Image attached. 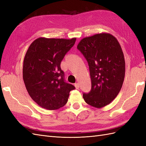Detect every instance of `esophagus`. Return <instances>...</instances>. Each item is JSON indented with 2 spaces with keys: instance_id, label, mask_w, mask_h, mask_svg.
Wrapping results in <instances>:
<instances>
[{
  "instance_id": "34e87169",
  "label": "esophagus",
  "mask_w": 146,
  "mask_h": 146,
  "mask_svg": "<svg viewBox=\"0 0 146 146\" xmlns=\"http://www.w3.org/2000/svg\"><path fill=\"white\" fill-rule=\"evenodd\" d=\"M74 86H75V87H76V88L77 90H78V88H79V86H80V85H79V83H75L74 84Z\"/></svg>"
}]
</instances>
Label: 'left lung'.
<instances>
[{"label":"left lung","instance_id":"1","mask_svg":"<svg viewBox=\"0 0 146 146\" xmlns=\"http://www.w3.org/2000/svg\"><path fill=\"white\" fill-rule=\"evenodd\" d=\"M90 68L91 90L83 94L85 102L101 108L116 98L124 80L125 63L120 44L108 33L82 39L77 45Z\"/></svg>","mask_w":146,"mask_h":146}]
</instances>
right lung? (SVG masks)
Instances as JSON below:
<instances>
[{
  "label": "right lung",
  "instance_id": "right-lung-1",
  "mask_svg": "<svg viewBox=\"0 0 146 146\" xmlns=\"http://www.w3.org/2000/svg\"><path fill=\"white\" fill-rule=\"evenodd\" d=\"M76 38L35 39L24 59L23 80L30 96L41 107L58 110L68 100L75 87L66 83L61 61L74 45Z\"/></svg>",
  "mask_w": 146,
  "mask_h": 146
}]
</instances>
